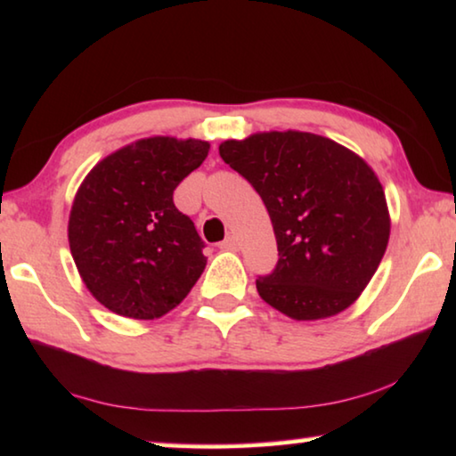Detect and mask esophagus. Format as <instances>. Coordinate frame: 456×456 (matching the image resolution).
Wrapping results in <instances>:
<instances>
[{
  "instance_id": "1",
  "label": "esophagus",
  "mask_w": 456,
  "mask_h": 456,
  "mask_svg": "<svg viewBox=\"0 0 456 456\" xmlns=\"http://www.w3.org/2000/svg\"><path fill=\"white\" fill-rule=\"evenodd\" d=\"M221 249H225V251H237L239 249V241H237V237L235 235H229L225 241L221 243Z\"/></svg>"
}]
</instances>
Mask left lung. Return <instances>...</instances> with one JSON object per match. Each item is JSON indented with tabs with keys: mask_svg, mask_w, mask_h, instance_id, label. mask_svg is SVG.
Returning <instances> with one entry per match:
<instances>
[{
	"mask_svg": "<svg viewBox=\"0 0 456 456\" xmlns=\"http://www.w3.org/2000/svg\"><path fill=\"white\" fill-rule=\"evenodd\" d=\"M219 154L259 192L272 219L280 259L256 281L261 299L297 322L356 302L390 237L382 184L366 160L299 130L225 141Z\"/></svg>",
	"mask_w": 456,
	"mask_h": 456,
	"instance_id": "1",
	"label": "left lung"
}]
</instances>
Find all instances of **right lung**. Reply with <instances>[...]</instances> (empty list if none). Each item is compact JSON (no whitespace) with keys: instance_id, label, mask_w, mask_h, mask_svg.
Listing matches in <instances>:
<instances>
[{"instance_id":"obj_1","label":"right lung","mask_w":456,"mask_h":456,"mask_svg":"<svg viewBox=\"0 0 456 456\" xmlns=\"http://www.w3.org/2000/svg\"><path fill=\"white\" fill-rule=\"evenodd\" d=\"M207 154L209 142L195 138H142L108 154L80 184L68 241L82 281L110 312L160 318L203 273L205 243L173 192Z\"/></svg>"}]
</instances>
